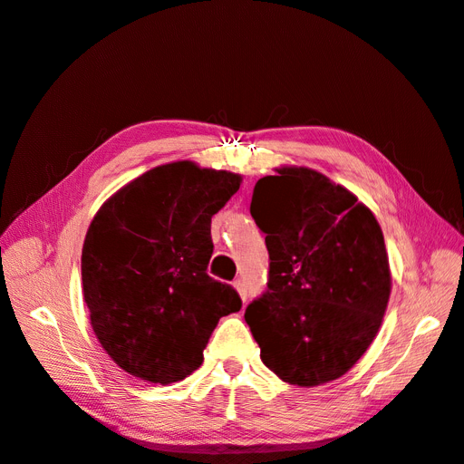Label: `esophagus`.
<instances>
[{
    "label": "esophagus",
    "mask_w": 464,
    "mask_h": 464,
    "mask_svg": "<svg viewBox=\"0 0 464 464\" xmlns=\"http://www.w3.org/2000/svg\"><path fill=\"white\" fill-rule=\"evenodd\" d=\"M234 288H236V292H237V294H240L242 302H246V300H247V288H246V283H244V280H236V283H234Z\"/></svg>",
    "instance_id": "34e87169"
}]
</instances>
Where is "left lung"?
<instances>
[{
	"instance_id": "obj_1",
	"label": "left lung",
	"mask_w": 464,
	"mask_h": 464,
	"mask_svg": "<svg viewBox=\"0 0 464 464\" xmlns=\"http://www.w3.org/2000/svg\"><path fill=\"white\" fill-rule=\"evenodd\" d=\"M251 198L269 283L246 310L261 360L285 383L344 375L373 343L391 296L383 232L353 191L305 166L275 168Z\"/></svg>"
}]
</instances>
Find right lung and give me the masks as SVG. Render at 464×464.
<instances>
[{
  "mask_svg": "<svg viewBox=\"0 0 464 464\" xmlns=\"http://www.w3.org/2000/svg\"><path fill=\"white\" fill-rule=\"evenodd\" d=\"M240 184V174L178 160L98 208L82 244V298L98 343L123 372L179 382L201 366L218 319L240 312L237 292L207 275L210 218Z\"/></svg>",
  "mask_w": 464,
  "mask_h": 464,
  "instance_id": "1",
  "label": "right lung"
}]
</instances>
